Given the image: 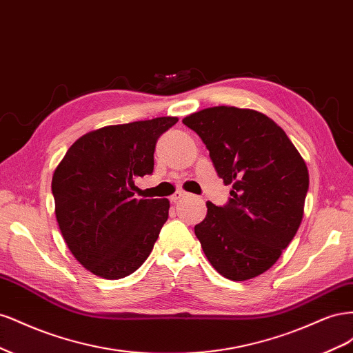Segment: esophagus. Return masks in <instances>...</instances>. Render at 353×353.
Returning a JSON list of instances; mask_svg holds the SVG:
<instances>
[{"mask_svg": "<svg viewBox=\"0 0 353 353\" xmlns=\"http://www.w3.org/2000/svg\"><path fill=\"white\" fill-rule=\"evenodd\" d=\"M187 196V193H185V191H175V193L172 194V196H170V201H178L179 199H183V197H185Z\"/></svg>", "mask_w": 353, "mask_h": 353, "instance_id": "esophagus-1", "label": "esophagus"}]
</instances>
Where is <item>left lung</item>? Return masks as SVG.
<instances>
[{
	"mask_svg": "<svg viewBox=\"0 0 353 353\" xmlns=\"http://www.w3.org/2000/svg\"><path fill=\"white\" fill-rule=\"evenodd\" d=\"M183 123L206 144L230 201H208L194 227L208 261L232 281L254 279L279 261L301 225L309 174L290 138L268 116L216 105Z\"/></svg>",
	"mask_w": 353,
	"mask_h": 353,
	"instance_id": "obj_1",
	"label": "left lung"
}]
</instances>
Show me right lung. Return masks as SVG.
<instances>
[{
  "label": "right lung",
  "mask_w": 353,
  "mask_h": 353,
  "mask_svg": "<svg viewBox=\"0 0 353 353\" xmlns=\"http://www.w3.org/2000/svg\"><path fill=\"white\" fill-rule=\"evenodd\" d=\"M178 122L165 116L109 125L74 141L51 181L61 236L94 275L119 280L152 253L169 215L168 199H137L135 179L150 175L157 138Z\"/></svg>",
  "instance_id": "obj_1"
}]
</instances>
